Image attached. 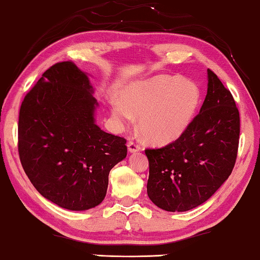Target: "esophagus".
Listing matches in <instances>:
<instances>
[{
	"label": "esophagus",
	"mask_w": 260,
	"mask_h": 260,
	"mask_svg": "<svg viewBox=\"0 0 260 260\" xmlns=\"http://www.w3.org/2000/svg\"><path fill=\"white\" fill-rule=\"evenodd\" d=\"M127 148H128V152L131 153H135L140 151V146L139 144H136L133 141H129L128 143H127Z\"/></svg>",
	"instance_id": "esophagus-1"
}]
</instances>
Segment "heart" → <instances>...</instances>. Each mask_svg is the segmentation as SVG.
Listing matches in <instances>:
<instances>
[{"mask_svg": "<svg viewBox=\"0 0 260 260\" xmlns=\"http://www.w3.org/2000/svg\"><path fill=\"white\" fill-rule=\"evenodd\" d=\"M120 101L111 105V114L120 128L139 117V129L147 142L165 146L179 140L191 126L202 105V90L182 77L157 74L132 81L122 88Z\"/></svg>", "mask_w": 260, "mask_h": 260, "instance_id": "heart-1", "label": "heart"}]
</instances>
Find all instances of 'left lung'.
Instances as JSON below:
<instances>
[{"label": "left lung", "mask_w": 260, "mask_h": 260, "mask_svg": "<svg viewBox=\"0 0 260 260\" xmlns=\"http://www.w3.org/2000/svg\"><path fill=\"white\" fill-rule=\"evenodd\" d=\"M240 113L231 91L208 70V93L191 126L160 149H147L149 199L169 212L203 204L234 169Z\"/></svg>", "instance_id": "1"}]
</instances>
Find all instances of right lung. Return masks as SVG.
Returning a JSON list of instances; mask_svg holds the SVG:
<instances>
[{"mask_svg":"<svg viewBox=\"0 0 260 260\" xmlns=\"http://www.w3.org/2000/svg\"><path fill=\"white\" fill-rule=\"evenodd\" d=\"M88 73L72 61L52 65L25 96L18 151L35 189L60 208L102 203L109 173L127 156L126 140L96 125L99 103Z\"/></svg>","mask_w":260,"mask_h":260,"instance_id":"1","label":"right lung"}]
</instances>
